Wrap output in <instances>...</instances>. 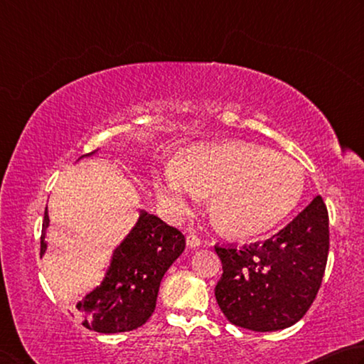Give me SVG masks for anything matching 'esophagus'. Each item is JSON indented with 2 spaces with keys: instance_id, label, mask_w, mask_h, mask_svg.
I'll return each mask as SVG.
<instances>
[{
  "instance_id": "obj_1",
  "label": "esophagus",
  "mask_w": 364,
  "mask_h": 364,
  "mask_svg": "<svg viewBox=\"0 0 364 364\" xmlns=\"http://www.w3.org/2000/svg\"><path fill=\"white\" fill-rule=\"evenodd\" d=\"M187 245H188L190 247L200 246V245H201V240L198 238V235H196V233H188V235H187Z\"/></svg>"
}]
</instances>
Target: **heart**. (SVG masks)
Masks as SVG:
<instances>
[{"mask_svg": "<svg viewBox=\"0 0 364 364\" xmlns=\"http://www.w3.org/2000/svg\"><path fill=\"white\" fill-rule=\"evenodd\" d=\"M158 195L174 213H183L198 192L211 195L215 224L238 237L275 227L297 205L304 169L294 159L247 142L198 145L166 172Z\"/></svg>", "mask_w": 364, "mask_h": 364, "instance_id": "1", "label": "heart"}]
</instances>
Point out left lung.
I'll use <instances>...</instances> for the list:
<instances>
[{"label": "left lung", "instance_id": "obj_1", "mask_svg": "<svg viewBox=\"0 0 364 364\" xmlns=\"http://www.w3.org/2000/svg\"><path fill=\"white\" fill-rule=\"evenodd\" d=\"M222 260L215 299L235 326L257 333L289 328L307 314L321 286L329 218L320 195L264 243L214 246Z\"/></svg>", "mask_w": 364, "mask_h": 364}]
</instances>
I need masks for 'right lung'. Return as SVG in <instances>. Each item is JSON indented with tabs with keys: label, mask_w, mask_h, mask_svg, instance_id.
I'll return each mask as SVG.
<instances>
[{
	"label": "right lung",
	"mask_w": 364,
	"mask_h": 364,
	"mask_svg": "<svg viewBox=\"0 0 364 364\" xmlns=\"http://www.w3.org/2000/svg\"><path fill=\"white\" fill-rule=\"evenodd\" d=\"M48 209L44 211L41 250L46 251ZM186 250V237L153 214L140 211L136 227L113 252L104 282L76 304L82 326L114 334L137 329L156 307L159 283Z\"/></svg>",
	"instance_id": "obj_1"
}]
</instances>
